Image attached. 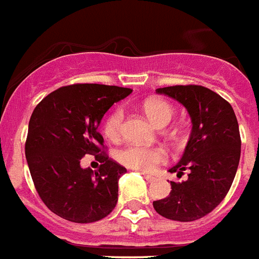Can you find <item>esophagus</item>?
Wrapping results in <instances>:
<instances>
[{
  "instance_id": "esophagus-1",
  "label": "esophagus",
  "mask_w": 259,
  "mask_h": 259,
  "mask_svg": "<svg viewBox=\"0 0 259 259\" xmlns=\"http://www.w3.org/2000/svg\"><path fill=\"white\" fill-rule=\"evenodd\" d=\"M143 177H145V179H146L148 182H153V181L156 179L153 175H148V174H143Z\"/></svg>"
}]
</instances>
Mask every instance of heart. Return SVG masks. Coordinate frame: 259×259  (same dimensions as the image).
I'll return each instance as SVG.
<instances>
[{
	"label": "heart",
	"mask_w": 259,
	"mask_h": 259,
	"mask_svg": "<svg viewBox=\"0 0 259 259\" xmlns=\"http://www.w3.org/2000/svg\"><path fill=\"white\" fill-rule=\"evenodd\" d=\"M143 110L150 121L157 127H165L171 118L174 110L168 102L158 98H152L143 103ZM122 110L117 109L107 117L103 131L110 141H117L121 137L122 125ZM167 153L161 148H152V146H141V145H130L117 153V160L128 168L142 171V172H152L157 168V165L165 161Z\"/></svg>",
	"instance_id": "b5f03b06"
}]
</instances>
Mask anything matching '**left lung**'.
Returning a JSON list of instances; mask_svg holds the SVG:
<instances>
[{
    "label": "left lung",
    "instance_id": "left-lung-1",
    "mask_svg": "<svg viewBox=\"0 0 259 259\" xmlns=\"http://www.w3.org/2000/svg\"><path fill=\"white\" fill-rule=\"evenodd\" d=\"M179 102L192 120V132L178 163L169 168L188 179L171 182L168 197L153 207L168 220L190 222L203 218L225 199L240 161V132L230 103L201 85H175L156 90Z\"/></svg>",
    "mask_w": 259,
    "mask_h": 259
}]
</instances>
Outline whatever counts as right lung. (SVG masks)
I'll return each instance as SVG.
<instances>
[{
  "mask_svg": "<svg viewBox=\"0 0 259 259\" xmlns=\"http://www.w3.org/2000/svg\"><path fill=\"white\" fill-rule=\"evenodd\" d=\"M131 88L74 84L51 92L34 109L26 141V160L45 205L62 218L90 224L105 218L118 200V179L127 169L106 154L94 173L80 167L85 154H98L102 118Z\"/></svg>",
  "mask_w": 259,
  "mask_h": 259,
  "instance_id": "obj_1",
  "label": "right lung"
}]
</instances>
